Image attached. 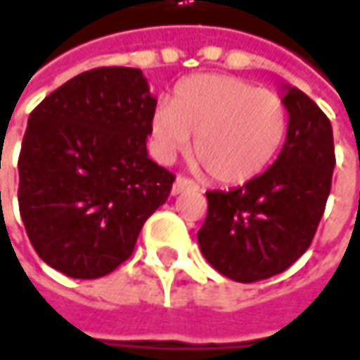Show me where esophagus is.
I'll return each instance as SVG.
<instances>
[{"label": "esophagus", "instance_id": "esophagus-1", "mask_svg": "<svg viewBox=\"0 0 360 360\" xmlns=\"http://www.w3.org/2000/svg\"><path fill=\"white\" fill-rule=\"evenodd\" d=\"M198 192L200 186L196 184V182H192L188 178H184V176H178L176 178V182H174V186H172V194L174 196H178V194H182V192Z\"/></svg>", "mask_w": 360, "mask_h": 360}]
</instances>
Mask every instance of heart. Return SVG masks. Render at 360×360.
<instances>
[{
	"mask_svg": "<svg viewBox=\"0 0 360 360\" xmlns=\"http://www.w3.org/2000/svg\"><path fill=\"white\" fill-rule=\"evenodd\" d=\"M155 155L172 162L194 152L223 184H245L259 176L288 134V107L265 89L229 75H198L180 82L172 105H155L150 117Z\"/></svg>",
	"mask_w": 360,
	"mask_h": 360,
	"instance_id": "heart-1",
	"label": "heart"
}]
</instances>
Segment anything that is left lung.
Returning a JSON list of instances; mask_svg holds the SVG:
<instances>
[{
	"label": "left lung",
	"mask_w": 360,
	"mask_h": 360,
	"mask_svg": "<svg viewBox=\"0 0 360 360\" xmlns=\"http://www.w3.org/2000/svg\"><path fill=\"white\" fill-rule=\"evenodd\" d=\"M288 135L271 168L239 188L207 192L198 231L207 261L225 278L253 283L285 271L314 239L330 194V119L296 86H283Z\"/></svg>",
	"instance_id": "obj_1"
}]
</instances>
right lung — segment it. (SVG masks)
Returning <instances> with one entry per match:
<instances>
[{
    "label": "right lung",
    "instance_id": "1",
    "mask_svg": "<svg viewBox=\"0 0 360 360\" xmlns=\"http://www.w3.org/2000/svg\"><path fill=\"white\" fill-rule=\"evenodd\" d=\"M155 97L139 68L101 66L50 93L27 119L18 202L40 259L97 279L131 257L174 174L148 158Z\"/></svg>",
    "mask_w": 360,
    "mask_h": 360
}]
</instances>
